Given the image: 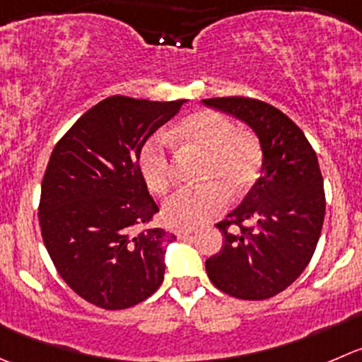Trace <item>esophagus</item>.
<instances>
[{"mask_svg": "<svg viewBox=\"0 0 362 362\" xmlns=\"http://www.w3.org/2000/svg\"><path fill=\"white\" fill-rule=\"evenodd\" d=\"M194 228H178L177 230V237L178 238H187V237H191L192 233H194Z\"/></svg>", "mask_w": 362, "mask_h": 362, "instance_id": "obj_1", "label": "esophagus"}]
</instances>
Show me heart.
I'll return each mask as SVG.
<instances>
[{
  "instance_id": "heart-1",
  "label": "heart",
  "mask_w": 362,
  "mask_h": 362,
  "mask_svg": "<svg viewBox=\"0 0 362 362\" xmlns=\"http://www.w3.org/2000/svg\"><path fill=\"white\" fill-rule=\"evenodd\" d=\"M171 139L182 153H202L199 180L206 184L177 192L164 205V221L173 226L192 228L219 216L231 196H240L256 184L263 152L258 139L237 131L233 122L217 111L203 110L185 117ZM139 171L146 187L157 196L173 185V152L166 134L157 132L141 145Z\"/></svg>"
}]
</instances>
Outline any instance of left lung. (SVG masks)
<instances>
[{
  "instance_id": "1",
  "label": "left lung",
  "mask_w": 362,
  "mask_h": 362,
  "mask_svg": "<svg viewBox=\"0 0 362 362\" xmlns=\"http://www.w3.org/2000/svg\"><path fill=\"white\" fill-rule=\"evenodd\" d=\"M203 104L245 122L263 152L262 177L216 224L224 240L205 262L206 274L235 299H270L303 274L320 238L325 192L317 153L285 113L263 100L216 97Z\"/></svg>"
}]
</instances>
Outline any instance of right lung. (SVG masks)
<instances>
[{"label":"right lung","instance_id":"obj_1","mask_svg":"<svg viewBox=\"0 0 362 362\" xmlns=\"http://www.w3.org/2000/svg\"><path fill=\"white\" fill-rule=\"evenodd\" d=\"M182 104L107 97L52 148L38 203L42 238L63 281L93 306L127 310L163 283L166 245L177 237L142 228L159 206L138 153Z\"/></svg>","mask_w":362,"mask_h":362}]
</instances>
